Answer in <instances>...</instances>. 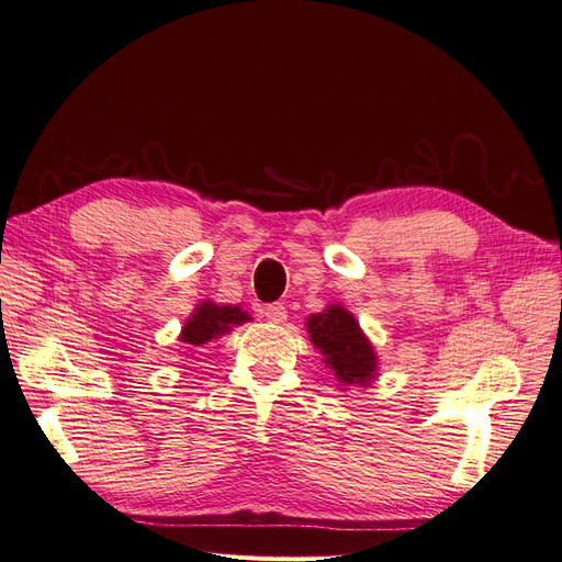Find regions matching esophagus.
I'll use <instances>...</instances> for the list:
<instances>
[{
	"instance_id": "obj_1",
	"label": "esophagus",
	"mask_w": 562,
	"mask_h": 562,
	"mask_svg": "<svg viewBox=\"0 0 562 562\" xmlns=\"http://www.w3.org/2000/svg\"><path fill=\"white\" fill-rule=\"evenodd\" d=\"M262 314H265V318H267L269 323H283L285 316H288L283 304H269V307H265Z\"/></svg>"
}]
</instances>
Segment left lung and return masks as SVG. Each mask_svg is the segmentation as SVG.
Returning a JSON list of instances; mask_svg holds the SVG:
<instances>
[{
    "instance_id": "1",
    "label": "left lung",
    "mask_w": 562,
    "mask_h": 562,
    "mask_svg": "<svg viewBox=\"0 0 562 562\" xmlns=\"http://www.w3.org/2000/svg\"><path fill=\"white\" fill-rule=\"evenodd\" d=\"M307 333L339 386H370L378 378V351L342 304L310 314Z\"/></svg>"
}]
</instances>
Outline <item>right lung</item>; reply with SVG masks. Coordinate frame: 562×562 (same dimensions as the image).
<instances>
[{
	"mask_svg": "<svg viewBox=\"0 0 562 562\" xmlns=\"http://www.w3.org/2000/svg\"><path fill=\"white\" fill-rule=\"evenodd\" d=\"M246 321H250V314L244 312L239 304H217L203 300L196 304L190 318L184 321L178 339L190 347H203L229 333L232 326H241Z\"/></svg>",
	"mask_w": 562,
	"mask_h": 562,
	"instance_id": "1",
	"label": "right lung"
}]
</instances>
